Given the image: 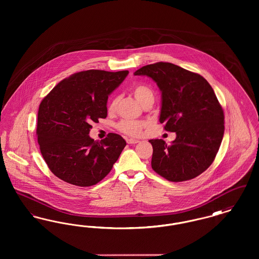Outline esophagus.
Instances as JSON below:
<instances>
[{
  "label": "esophagus",
  "instance_id": "obj_1",
  "mask_svg": "<svg viewBox=\"0 0 259 259\" xmlns=\"http://www.w3.org/2000/svg\"><path fill=\"white\" fill-rule=\"evenodd\" d=\"M126 142H127V144H129V145H135L137 143H139V141L136 140V139H127Z\"/></svg>",
  "mask_w": 259,
  "mask_h": 259
}]
</instances>
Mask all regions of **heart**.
Masks as SVG:
<instances>
[{"instance_id": "obj_1", "label": "heart", "mask_w": 259, "mask_h": 259, "mask_svg": "<svg viewBox=\"0 0 259 259\" xmlns=\"http://www.w3.org/2000/svg\"><path fill=\"white\" fill-rule=\"evenodd\" d=\"M132 93H133L134 97L137 99V101L143 107L148 106V104H153V102H154V94H153L152 90L147 85L137 84L133 87ZM118 103H119L118 96H115L111 99V101L109 104V107H108V111L110 112H114L116 111ZM145 126H146V124L144 122L134 121V120H122L117 124L118 130L124 134L129 136L140 135Z\"/></svg>"}]
</instances>
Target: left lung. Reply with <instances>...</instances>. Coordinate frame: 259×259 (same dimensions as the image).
<instances>
[{
	"instance_id": "1",
	"label": "left lung",
	"mask_w": 259,
	"mask_h": 259,
	"mask_svg": "<svg viewBox=\"0 0 259 259\" xmlns=\"http://www.w3.org/2000/svg\"><path fill=\"white\" fill-rule=\"evenodd\" d=\"M135 75H148L159 87L160 123L176 140H149L152 169L170 182H185L206 171L213 162L224 134L222 106L209 82L199 74L168 62L142 67Z\"/></svg>"
}]
</instances>
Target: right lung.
Masks as SVG:
<instances>
[{
	"label": "right lung",
	"mask_w": 259,
	"mask_h": 259,
	"mask_svg": "<svg viewBox=\"0 0 259 259\" xmlns=\"http://www.w3.org/2000/svg\"><path fill=\"white\" fill-rule=\"evenodd\" d=\"M128 71L88 70L63 79L42 99L37 112L39 150L62 181L91 186L111 172L126 142L110 133L101 142L89 137L91 124L106 118L107 101Z\"/></svg>",
	"instance_id": "right-lung-1"
}]
</instances>
